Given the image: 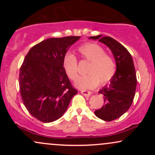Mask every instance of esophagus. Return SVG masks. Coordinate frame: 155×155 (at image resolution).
I'll use <instances>...</instances> for the list:
<instances>
[{"label":"esophagus","mask_w":155,"mask_h":155,"mask_svg":"<svg viewBox=\"0 0 155 155\" xmlns=\"http://www.w3.org/2000/svg\"><path fill=\"white\" fill-rule=\"evenodd\" d=\"M81 93L83 95L86 96V97H89V96L91 95V92L87 91V90H81Z\"/></svg>","instance_id":"esophagus-1"}]
</instances>
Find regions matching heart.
Wrapping results in <instances>:
<instances>
[{"label":"heart","mask_w":155,"mask_h":155,"mask_svg":"<svg viewBox=\"0 0 155 155\" xmlns=\"http://www.w3.org/2000/svg\"><path fill=\"white\" fill-rule=\"evenodd\" d=\"M78 52L83 59L90 62L87 67L86 75L81 76L76 85L81 89H92L101 84H106L111 81L117 71L114 60L110 54L105 53V49L95 43H85L78 48ZM63 66L66 75L72 81L79 77L77 58L72 54H66L63 60Z\"/></svg>","instance_id":"b5f03b06"}]
</instances>
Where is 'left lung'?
Segmentation results:
<instances>
[{
	"mask_svg": "<svg viewBox=\"0 0 155 155\" xmlns=\"http://www.w3.org/2000/svg\"><path fill=\"white\" fill-rule=\"evenodd\" d=\"M90 38L98 39L113 53L117 63V71L111 84L99 93L104 95V105L96 110L95 114L105 121H112L123 115L132 104L136 93L137 79L132 56L117 41L109 36L96 35Z\"/></svg>",
	"mask_w": 155,
	"mask_h": 155,
	"instance_id": "obj_1",
	"label": "left lung"
}]
</instances>
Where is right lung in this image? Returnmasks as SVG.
Listing matches in <instances>:
<instances>
[{
	"instance_id": "right-lung-1",
	"label": "right lung",
	"mask_w": 155,
	"mask_h": 155,
	"mask_svg": "<svg viewBox=\"0 0 155 155\" xmlns=\"http://www.w3.org/2000/svg\"><path fill=\"white\" fill-rule=\"evenodd\" d=\"M80 36L46 39L30 49L19 69V92L25 106L42 122L57 120L78 91L65 74L63 60Z\"/></svg>"
}]
</instances>
